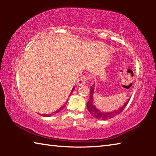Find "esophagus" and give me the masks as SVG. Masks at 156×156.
<instances>
[{"label": "esophagus", "mask_w": 156, "mask_h": 156, "mask_svg": "<svg viewBox=\"0 0 156 156\" xmlns=\"http://www.w3.org/2000/svg\"><path fill=\"white\" fill-rule=\"evenodd\" d=\"M87 76H82V77L79 78L77 80V84L78 86L83 85L84 84H85L87 82Z\"/></svg>", "instance_id": "esophagus-1"}]
</instances>
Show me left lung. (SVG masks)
Wrapping results in <instances>:
<instances>
[{"mask_svg":"<svg viewBox=\"0 0 156 156\" xmlns=\"http://www.w3.org/2000/svg\"><path fill=\"white\" fill-rule=\"evenodd\" d=\"M94 85L95 84H93L90 89V96H89V100L87 102V109L92 116H94V117L96 118V119L106 120L108 119H110V118H113L116 115L119 114V113H120L124 109H125V108L126 107V105H127L129 100L130 99H129L122 107H121L117 110L112 111V112H101V111L99 110L98 109H97L96 106H95V105L94 104V87H95Z\"/></svg>","mask_w":156,"mask_h":156,"instance_id":"obj_1","label":"left lung"}]
</instances>
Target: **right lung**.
Returning <instances> with one entry per match:
<instances>
[{
  "label": "right lung",
  "instance_id": "1",
  "mask_svg": "<svg viewBox=\"0 0 156 156\" xmlns=\"http://www.w3.org/2000/svg\"><path fill=\"white\" fill-rule=\"evenodd\" d=\"M74 89H75V87H73V89H72V91H71V94H70V95L72 94V92L73 91V90H74ZM70 95H69V96H70ZM66 104H67V102H66V103H65V105H66ZM65 105H63V106H62V107H61V108H60V109H58V111H56V112H54V113H52V114H51H51H43V115H43V116H44V117H49V116H51V115H54V114H55V113H57L58 112H59L60 110H62V109H63V108H64V107H65Z\"/></svg>",
  "mask_w": 156,
  "mask_h": 156
}]
</instances>
